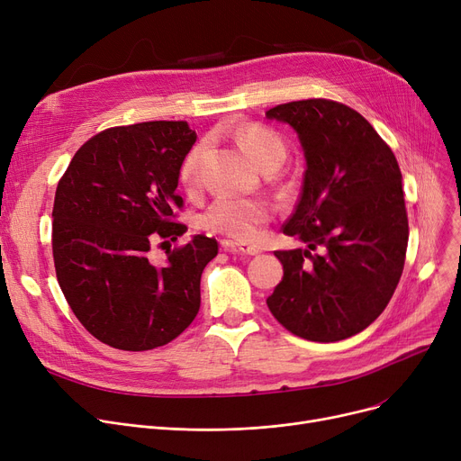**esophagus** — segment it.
<instances>
[{"instance_id": "34e87169", "label": "esophagus", "mask_w": 461, "mask_h": 461, "mask_svg": "<svg viewBox=\"0 0 461 461\" xmlns=\"http://www.w3.org/2000/svg\"><path fill=\"white\" fill-rule=\"evenodd\" d=\"M226 247L231 250V252H237V254H243V256H256L259 254V249L249 245V243H226Z\"/></svg>"}]
</instances>
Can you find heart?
<instances>
[{
	"label": "heart",
	"instance_id": "heart-1",
	"mask_svg": "<svg viewBox=\"0 0 461 461\" xmlns=\"http://www.w3.org/2000/svg\"><path fill=\"white\" fill-rule=\"evenodd\" d=\"M233 136L240 148L265 172L267 169H276L285 160V143L282 136L269 127L259 123H247L240 125L233 132ZM203 151V143L192 145L179 166V183L188 192L198 188L200 185ZM269 205L261 200L218 198L200 216V224L207 231L226 235L230 239L240 240V243H249V240L258 235L259 228L269 221Z\"/></svg>",
	"mask_w": 461,
	"mask_h": 461
}]
</instances>
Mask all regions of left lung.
<instances>
[{
  "instance_id": "8db88e82",
  "label": "left lung",
  "mask_w": 461,
  "mask_h": 461,
  "mask_svg": "<svg viewBox=\"0 0 461 461\" xmlns=\"http://www.w3.org/2000/svg\"><path fill=\"white\" fill-rule=\"evenodd\" d=\"M306 158L301 198L282 226L306 249L276 250L284 278L267 299L276 321L310 342L365 330L389 304L409 239L393 149L357 110L329 99L271 108Z\"/></svg>"
}]
</instances>
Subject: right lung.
I'll list each match as a JSON object with an SVG mask.
<instances>
[{
  "instance_id": "1",
  "label": "right lung",
  "mask_w": 461,
  "mask_h": 461,
  "mask_svg": "<svg viewBox=\"0 0 461 461\" xmlns=\"http://www.w3.org/2000/svg\"><path fill=\"white\" fill-rule=\"evenodd\" d=\"M196 141L186 121H145L89 138L72 157L56 188L52 252L61 292L96 340L123 351L166 346L196 318L200 280L218 254L216 239L177 240L183 198L179 166Z\"/></svg>"
}]
</instances>
